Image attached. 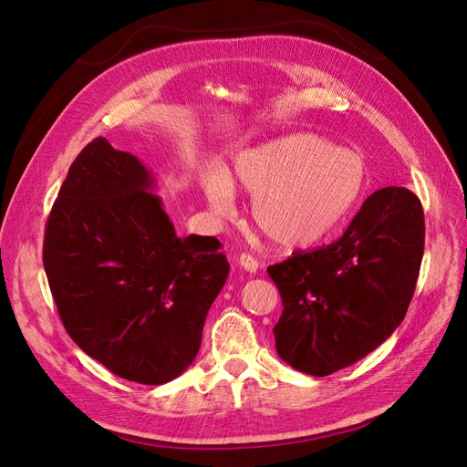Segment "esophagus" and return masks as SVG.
I'll return each instance as SVG.
<instances>
[{"label":"esophagus","mask_w":467,"mask_h":467,"mask_svg":"<svg viewBox=\"0 0 467 467\" xmlns=\"http://www.w3.org/2000/svg\"><path fill=\"white\" fill-rule=\"evenodd\" d=\"M237 263H239V266H244L247 273H257L259 271V261L253 255H249V253H242V255L237 257Z\"/></svg>","instance_id":"obj_1"}]
</instances>
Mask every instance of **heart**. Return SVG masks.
I'll list each match as a JSON object with an SVG mask.
<instances>
[{
	"label": "heart",
	"instance_id": "obj_1",
	"mask_svg": "<svg viewBox=\"0 0 467 467\" xmlns=\"http://www.w3.org/2000/svg\"><path fill=\"white\" fill-rule=\"evenodd\" d=\"M253 196L259 230L280 247H309L331 234L366 189L358 153L335 148L316 134H290L242 151L234 179L223 171L202 177V191L216 214L235 206L234 185Z\"/></svg>",
	"mask_w": 467,
	"mask_h": 467
}]
</instances>
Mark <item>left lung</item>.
<instances>
[{
	"label": "left lung",
	"mask_w": 467,
	"mask_h": 467,
	"mask_svg": "<svg viewBox=\"0 0 467 467\" xmlns=\"http://www.w3.org/2000/svg\"><path fill=\"white\" fill-rule=\"evenodd\" d=\"M422 251L420 201L386 187L364 201L337 242L268 266L282 298L273 329L278 357L317 378L364 358L403 321Z\"/></svg>",
	"instance_id": "1"
}]
</instances>
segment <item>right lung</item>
Segmentation results:
<instances>
[{
    "label": "right lung",
    "mask_w": 467,
    "mask_h": 467,
    "mask_svg": "<svg viewBox=\"0 0 467 467\" xmlns=\"http://www.w3.org/2000/svg\"><path fill=\"white\" fill-rule=\"evenodd\" d=\"M136 155L95 138L81 150L45 230L50 292L74 343L146 386L185 372L230 273L216 237H179Z\"/></svg>",
    "instance_id": "1"
}]
</instances>
